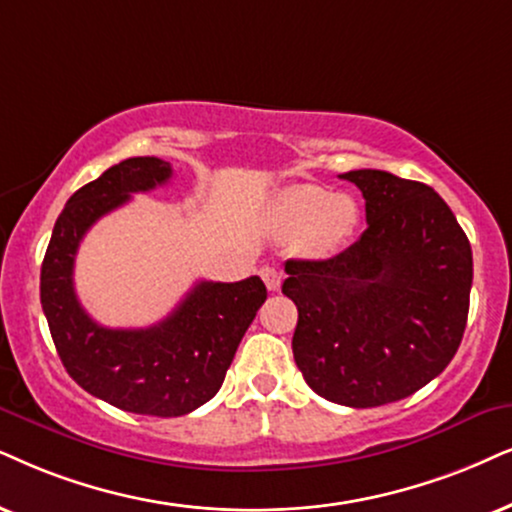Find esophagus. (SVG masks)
<instances>
[{"instance_id": "obj_1", "label": "esophagus", "mask_w": 512, "mask_h": 512, "mask_svg": "<svg viewBox=\"0 0 512 512\" xmlns=\"http://www.w3.org/2000/svg\"><path fill=\"white\" fill-rule=\"evenodd\" d=\"M260 276H262V281L267 283V288L269 290H278L281 288V281H283V274H281V269H276V267H262L260 269Z\"/></svg>"}]
</instances>
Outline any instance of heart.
I'll list each match as a JSON object with an SVG mask.
<instances>
[{"mask_svg": "<svg viewBox=\"0 0 512 512\" xmlns=\"http://www.w3.org/2000/svg\"><path fill=\"white\" fill-rule=\"evenodd\" d=\"M274 219L278 229L300 231L302 248L309 255H331L354 234L359 208L347 193H328L321 186H290L276 198Z\"/></svg>", "mask_w": 512, "mask_h": 512, "instance_id": "b5f03b06", "label": "heart"}]
</instances>
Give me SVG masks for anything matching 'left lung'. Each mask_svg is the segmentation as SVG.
<instances>
[{"label": "left lung", "mask_w": 512, "mask_h": 512, "mask_svg": "<svg viewBox=\"0 0 512 512\" xmlns=\"http://www.w3.org/2000/svg\"><path fill=\"white\" fill-rule=\"evenodd\" d=\"M342 179L366 200V231L331 260H288L293 357L319 397L371 409L411 397L449 366L470 307L472 250L435 189L383 170Z\"/></svg>", "instance_id": "8db88e82"}]
</instances>
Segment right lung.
<instances>
[{"mask_svg":"<svg viewBox=\"0 0 512 512\" xmlns=\"http://www.w3.org/2000/svg\"><path fill=\"white\" fill-rule=\"evenodd\" d=\"M172 165L127 158L75 191L58 215L42 262L40 300L56 352L82 390L122 411L174 418L196 411L224 383L238 345L267 300L260 276L198 281L155 326L106 328L82 309L73 286L80 241L132 193L167 184Z\"/></svg>","mask_w":512,"mask_h":512,"instance_id":"add662e5","label":"right lung"}]
</instances>
